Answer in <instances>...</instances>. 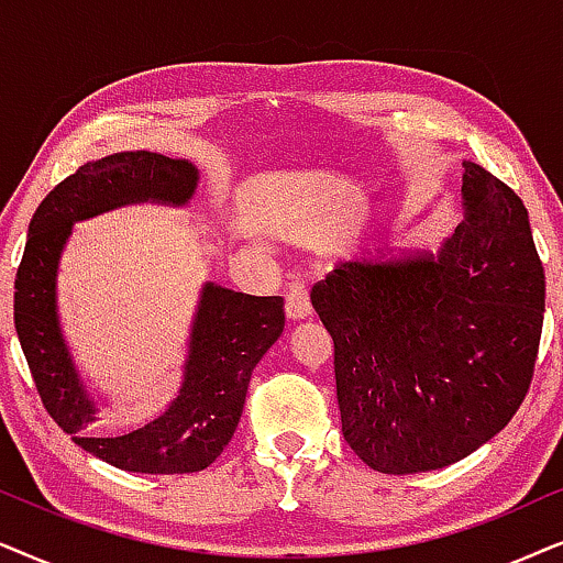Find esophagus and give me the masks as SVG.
Returning a JSON list of instances; mask_svg holds the SVG:
<instances>
[{
    "label": "esophagus",
    "mask_w": 563,
    "mask_h": 563,
    "mask_svg": "<svg viewBox=\"0 0 563 563\" xmlns=\"http://www.w3.org/2000/svg\"><path fill=\"white\" fill-rule=\"evenodd\" d=\"M288 301V317L294 321H301L311 313V298H309V283L303 280H290L286 290Z\"/></svg>",
    "instance_id": "1"
}]
</instances>
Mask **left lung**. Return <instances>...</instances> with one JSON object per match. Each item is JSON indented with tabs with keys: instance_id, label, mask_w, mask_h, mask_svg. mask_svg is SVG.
I'll use <instances>...</instances> for the list:
<instances>
[{
	"instance_id": "1",
	"label": "left lung",
	"mask_w": 563,
	"mask_h": 563,
	"mask_svg": "<svg viewBox=\"0 0 563 563\" xmlns=\"http://www.w3.org/2000/svg\"><path fill=\"white\" fill-rule=\"evenodd\" d=\"M463 167L466 221L438 252L342 260L311 288L334 340L342 434L380 474L466 459L533 380L545 275L528 211L492 172Z\"/></svg>"
}]
</instances>
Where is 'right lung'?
<instances>
[{
  "label": "right lung",
  "mask_w": 563,
  "mask_h": 563,
  "mask_svg": "<svg viewBox=\"0 0 563 563\" xmlns=\"http://www.w3.org/2000/svg\"><path fill=\"white\" fill-rule=\"evenodd\" d=\"M198 169L154 152H120L87 162L51 190L30 219L14 277V329L43 407L95 459L133 474H192L223 453L242 417L254 365L286 327L280 296H246L206 283L192 319L177 399L129 434H102L95 399L81 384L56 309V275L77 221L129 203L185 206Z\"/></svg>",
  "instance_id": "add662e5"
}]
</instances>
